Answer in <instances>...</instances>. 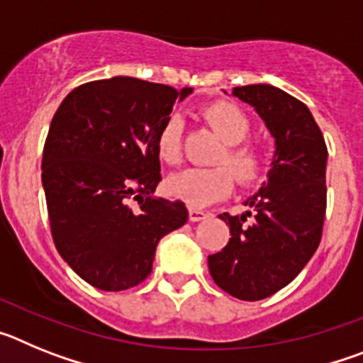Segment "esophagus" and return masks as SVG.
Listing matches in <instances>:
<instances>
[{"instance_id": "34e87169", "label": "esophagus", "mask_w": 363, "mask_h": 363, "mask_svg": "<svg viewBox=\"0 0 363 363\" xmlns=\"http://www.w3.org/2000/svg\"><path fill=\"white\" fill-rule=\"evenodd\" d=\"M209 216V214L205 213V211H200V209H189V220L191 221H200V220H205V218Z\"/></svg>"}]
</instances>
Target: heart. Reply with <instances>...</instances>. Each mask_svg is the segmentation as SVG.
<instances>
[{
    "instance_id": "b5f03b06",
    "label": "heart",
    "mask_w": 363,
    "mask_h": 363,
    "mask_svg": "<svg viewBox=\"0 0 363 363\" xmlns=\"http://www.w3.org/2000/svg\"><path fill=\"white\" fill-rule=\"evenodd\" d=\"M207 123L223 140V149L218 152L211 169H187L167 179L169 196L182 200L192 209L207 207L218 200H223L234 185L233 174L243 187L258 184L267 174V150L259 143L249 142L251 120L238 105L230 101H214L201 111ZM182 134L184 120L176 114L167 118L156 136L158 156L169 165H176L182 160ZM233 171L230 173L228 169Z\"/></svg>"
}]
</instances>
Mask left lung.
Masks as SVG:
<instances>
[{
  "label": "left lung",
  "mask_w": 363,
  "mask_h": 363,
  "mask_svg": "<svg viewBox=\"0 0 363 363\" xmlns=\"http://www.w3.org/2000/svg\"><path fill=\"white\" fill-rule=\"evenodd\" d=\"M233 94L252 105L277 140L269 182L245 205L255 214L220 218L230 238L209 256L220 289L245 301L284 289L318 249L327 207V145L306 104L272 85L234 86ZM252 217L251 224H245Z\"/></svg>",
  "instance_id": "obj_1"
}]
</instances>
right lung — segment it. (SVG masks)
<instances>
[{
	"mask_svg": "<svg viewBox=\"0 0 363 363\" xmlns=\"http://www.w3.org/2000/svg\"><path fill=\"white\" fill-rule=\"evenodd\" d=\"M191 92L116 76L76 86L54 114L41 162L50 233L62 258L96 289L142 284L160 240L187 221L184 201L150 194L162 179L158 130Z\"/></svg>",
	"mask_w": 363,
	"mask_h": 363,
	"instance_id": "right-lung-1",
	"label": "right lung"
}]
</instances>
